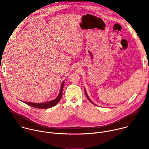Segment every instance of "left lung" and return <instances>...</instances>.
Instances as JSON below:
<instances>
[{
    "label": "left lung",
    "mask_w": 149,
    "mask_h": 149,
    "mask_svg": "<svg viewBox=\"0 0 149 149\" xmlns=\"http://www.w3.org/2000/svg\"><path fill=\"white\" fill-rule=\"evenodd\" d=\"M84 92H85V94H86V97H87V98L88 99V100H89V101H90V102H91L93 105H96L95 104H94L92 101H91V99L90 98H89L88 97V95H87V92H86V89H85V88H84Z\"/></svg>",
    "instance_id": "1"
}]
</instances>
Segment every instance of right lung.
Masks as SVG:
<instances>
[{
    "mask_svg": "<svg viewBox=\"0 0 149 149\" xmlns=\"http://www.w3.org/2000/svg\"><path fill=\"white\" fill-rule=\"evenodd\" d=\"M65 81H63L62 83L61 87V91L60 92H59L58 95L57 97L54 99V100L51 101H48L47 102H43V103H33V102H24L25 104L31 106L32 107H35L37 108H42V109H46V108H49L53 107L55 106L59 101H60L61 99L62 98V91H63V85H64Z\"/></svg>",
    "mask_w": 149,
    "mask_h": 149,
    "instance_id": "add662e5",
    "label": "right lung"
}]
</instances>
